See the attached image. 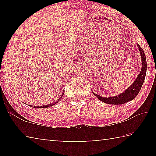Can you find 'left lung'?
Instances as JSON below:
<instances>
[{"instance_id":"8db88e82","label":"left lung","mask_w":156,"mask_h":156,"mask_svg":"<svg viewBox=\"0 0 156 156\" xmlns=\"http://www.w3.org/2000/svg\"><path fill=\"white\" fill-rule=\"evenodd\" d=\"M138 47V49L140 53L141 58H142V69L141 72L140 73L139 76L136 78V80L133 82V83L129 87L126 89L125 91L121 94L118 95V96H115L113 97H109V98H105L100 96L99 95L96 94H93L94 96H96L102 102H105L107 104L111 105H122L125 104L130 100H133L137 96V95L140 91L141 87L143 84L145 76H146V72H147V60L146 57H145L144 52L143 51L140 46L139 44H137Z\"/></svg>"}]
</instances>
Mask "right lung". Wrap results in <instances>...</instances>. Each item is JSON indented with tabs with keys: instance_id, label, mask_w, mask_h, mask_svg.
<instances>
[{
	"instance_id": "obj_1",
	"label": "right lung",
	"mask_w": 156,
	"mask_h": 156,
	"mask_svg": "<svg viewBox=\"0 0 156 156\" xmlns=\"http://www.w3.org/2000/svg\"><path fill=\"white\" fill-rule=\"evenodd\" d=\"M64 94V92H62V96H61V97L60 98L57 100V101L56 102H54V103H50V104H49V105H43V106H41V107H39V106H32V105H30V106L31 107H35V108H47V107H51V106H52V105H56L57 102H58V101H59V100L62 98V95Z\"/></svg>"
}]
</instances>
